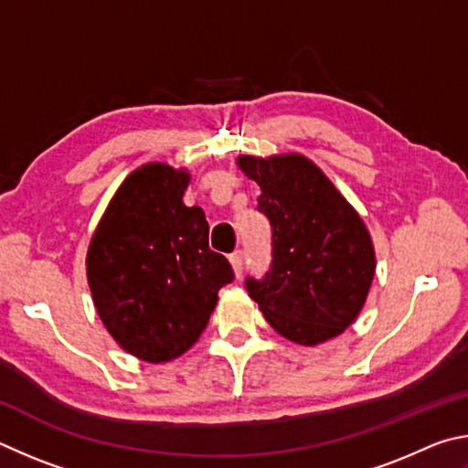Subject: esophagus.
<instances>
[{"label": "esophagus", "instance_id": "obj_1", "mask_svg": "<svg viewBox=\"0 0 468 468\" xmlns=\"http://www.w3.org/2000/svg\"><path fill=\"white\" fill-rule=\"evenodd\" d=\"M229 265L234 269V275L240 277L242 275V269H244V259H242V250H236L229 255Z\"/></svg>", "mask_w": 468, "mask_h": 468}]
</instances>
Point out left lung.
Returning a JSON list of instances; mask_svg holds the SVG:
<instances>
[{
	"label": "left lung",
	"mask_w": 468,
	"mask_h": 468,
	"mask_svg": "<svg viewBox=\"0 0 468 468\" xmlns=\"http://www.w3.org/2000/svg\"><path fill=\"white\" fill-rule=\"evenodd\" d=\"M236 164L261 186L259 211L273 228L271 271L249 277V296L298 346L339 337L362 313L376 273L362 216L306 155L242 154Z\"/></svg>",
	"instance_id": "left-lung-1"
}]
</instances>
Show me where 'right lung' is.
I'll return each mask as SVG.
<instances>
[{
    "label": "right lung",
    "mask_w": 468,
    "mask_h": 468,
    "mask_svg": "<svg viewBox=\"0 0 468 468\" xmlns=\"http://www.w3.org/2000/svg\"><path fill=\"white\" fill-rule=\"evenodd\" d=\"M186 168L147 162L122 180L90 240L86 275L96 313L127 354L164 364L191 349L218 292L234 280L209 249L201 207H186Z\"/></svg>",
    "instance_id": "right-lung-1"
}]
</instances>
